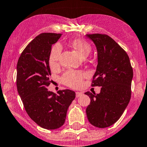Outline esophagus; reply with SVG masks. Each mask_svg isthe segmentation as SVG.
Wrapping results in <instances>:
<instances>
[{"instance_id": "esophagus-1", "label": "esophagus", "mask_w": 147, "mask_h": 147, "mask_svg": "<svg viewBox=\"0 0 147 147\" xmlns=\"http://www.w3.org/2000/svg\"><path fill=\"white\" fill-rule=\"evenodd\" d=\"M82 92H76V97H80V96H82Z\"/></svg>"}]
</instances>
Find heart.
Wrapping results in <instances>:
<instances>
[{"label":"heart","instance_id":"b5f03b06","mask_svg":"<svg viewBox=\"0 0 147 147\" xmlns=\"http://www.w3.org/2000/svg\"><path fill=\"white\" fill-rule=\"evenodd\" d=\"M72 46L83 58H86L91 53L92 48L90 44L84 40L75 39L72 42ZM62 51V46L60 44H55L52 47L49 56V63L51 66H55L59 62ZM85 74L82 72L69 70L66 72L62 77V81L65 85L72 88L79 87L82 84Z\"/></svg>","mask_w":147,"mask_h":147}]
</instances>
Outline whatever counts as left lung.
I'll return each mask as SVG.
<instances>
[{
    "label": "left lung",
    "mask_w": 147,
    "mask_h": 147,
    "mask_svg": "<svg viewBox=\"0 0 147 147\" xmlns=\"http://www.w3.org/2000/svg\"><path fill=\"white\" fill-rule=\"evenodd\" d=\"M97 49L98 65L92 86H101V92H86L91 102L86 107L88 120L92 125L105 128L120 118L131 98L133 70L128 55L106 34H86Z\"/></svg>",
    "instance_id": "left-lung-1"
}]
</instances>
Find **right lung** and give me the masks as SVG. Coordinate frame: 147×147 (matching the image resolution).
<instances>
[{"label": "right lung", "mask_w": 147, "mask_h": 147, "mask_svg": "<svg viewBox=\"0 0 147 147\" xmlns=\"http://www.w3.org/2000/svg\"><path fill=\"white\" fill-rule=\"evenodd\" d=\"M61 34L42 33L34 38L21 53L17 65V88L26 112L38 125L47 129L65 123L75 92L69 89L48 90L51 75L49 56L51 46Z\"/></svg>", "instance_id": "add662e5"}]
</instances>
